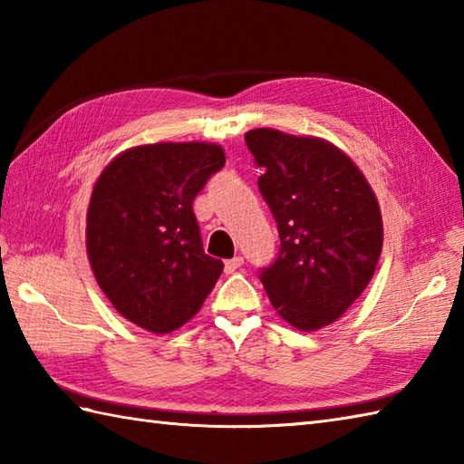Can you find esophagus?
<instances>
[{
  "label": "esophagus",
  "mask_w": 464,
  "mask_h": 464,
  "mask_svg": "<svg viewBox=\"0 0 464 464\" xmlns=\"http://www.w3.org/2000/svg\"><path fill=\"white\" fill-rule=\"evenodd\" d=\"M241 265H243V257H233L229 261H225V273L231 275V273L237 271Z\"/></svg>",
  "instance_id": "34e87169"
}]
</instances>
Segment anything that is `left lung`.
Instances as JSON below:
<instances>
[{"label": "left lung", "instance_id": "left-lung-1", "mask_svg": "<svg viewBox=\"0 0 464 464\" xmlns=\"http://www.w3.org/2000/svg\"><path fill=\"white\" fill-rule=\"evenodd\" d=\"M245 141L263 169L259 191L281 237L261 283L291 327L319 331L372 279L382 249L379 201L351 157L327 140L259 127Z\"/></svg>", "mask_w": 464, "mask_h": 464}]
</instances>
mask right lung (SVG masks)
I'll list each match as a JSON object with an SVG mask.
<instances>
[{
	"instance_id": "right-lung-1",
	"label": "right lung",
	"mask_w": 464,
	"mask_h": 464,
	"mask_svg": "<svg viewBox=\"0 0 464 464\" xmlns=\"http://www.w3.org/2000/svg\"><path fill=\"white\" fill-rule=\"evenodd\" d=\"M225 165L221 145L150 143L107 163L87 207V257L105 297L165 334L195 317L223 271L205 255L195 195Z\"/></svg>"
}]
</instances>
